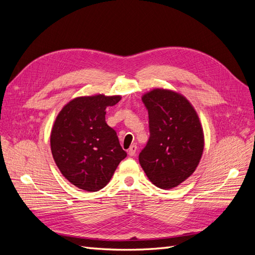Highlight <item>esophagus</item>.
Listing matches in <instances>:
<instances>
[{
	"label": "esophagus",
	"instance_id": "esophagus-1",
	"mask_svg": "<svg viewBox=\"0 0 255 255\" xmlns=\"http://www.w3.org/2000/svg\"><path fill=\"white\" fill-rule=\"evenodd\" d=\"M136 151H137V145L136 144H132L128 148V154L129 156H134L135 154H136Z\"/></svg>",
	"mask_w": 255,
	"mask_h": 255
}]
</instances>
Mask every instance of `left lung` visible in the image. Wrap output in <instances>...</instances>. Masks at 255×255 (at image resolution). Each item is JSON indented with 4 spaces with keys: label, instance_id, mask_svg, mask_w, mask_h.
Segmentation results:
<instances>
[{
    "label": "left lung",
    "instance_id": "8db88e82",
    "mask_svg": "<svg viewBox=\"0 0 255 255\" xmlns=\"http://www.w3.org/2000/svg\"><path fill=\"white\" fill-rule=\"evenodd\" d=\"M150 138L139 154L148 179L161 189L176 187L195 172L204 149L199 116L179 92L154 88L142 96Z\"/></svg>",
    "mask_w": 255,
    "mask_h": 255
}]
</instances>
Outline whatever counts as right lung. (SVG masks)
I'll return each instance as SVG.
<instances>
[{
    "instance_id": "right-lung-1",
    "label": "right lung",
    "mask_w": 255,
    "mask_h": 255,
    "mask_svg": "<svg viewBox=\"0 0 255 255\" xmlns=\"http://www.w3.org/2000/svg\"><path fill=\"white\" fill-rule=\"evenodd\" d=\"M121 96L95 95L69 101L54 121L51 130L52 155L66 179L86 191L105 187L127 152L117 133L105 121L107 106Z\"/></svg>"
}]
</instances>
